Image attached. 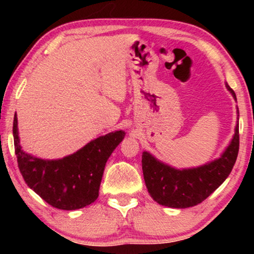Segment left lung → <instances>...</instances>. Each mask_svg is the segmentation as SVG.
Instances as JSON below:
<instances>
[{
	"instance_id": "1",
	"label": "left lung",
	"mask_w": 254,
	"mask_h": 254,
	"mask_svg": "<svg viewBox=\"0 0 254 254\" xmlns=\"http://www.w3.org/2000/svg\"><path fill=\"white\" fill-rule=\"evenodd\" d=\"M236 99L235 91L227 85ZM239 150V127L221 158L195 169L176 170L158 162L147 151L142 155L145 185L152 199L171 208H189L206 200L228 178Z\"/></svg>"
}]
</instances>
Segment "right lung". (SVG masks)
Listing matches in <instances>:
<instances>
[{"instance_id": "obj_1", "label": "right lung", "mask_w": 254, "mask_h": 254, "mask_svg": "<svg viewBox=\"0 0 254 254\" xmlns=\"http://www.w3.org/2000/svg\"><path fill=\"white\" fill-rule=\"evenodd\" d=\"M12 133L17 163L27 186L48 204L64 210L79 209L95 202L107 159L126 134L117 130L96 138L67 157L45 161L22 150L16 116Z\"/></svg>"}]
</instances>
